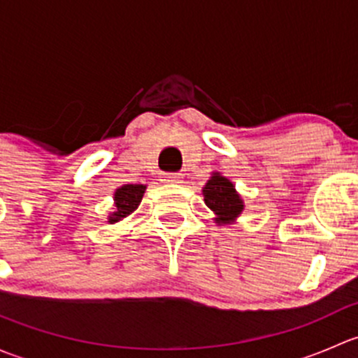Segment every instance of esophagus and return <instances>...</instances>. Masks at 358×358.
Masks as SVG:
<instances>
[{
	"instance_id": "obj_1",
	"label": "esophagus",
	"mask_w": 358,
	"mask_h": 358,
	"mask_svg": "<svg viewBox=\"0 0 358 358\" xmlns=\"http://www.w3.org/2000/svg\"><path fill=\"white\" fill-rule=\"evenodd\" d=\"M183 176L180 173H168V175L162 176V182L166 183H182Z\"/></svg>"
}]
</instances>
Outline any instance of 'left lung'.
<instances>
[{"mask_svg":"<svg viewBox=\"0 0 358 358\" xmlns=\"http://www.w3.org/2000/svg\"><path fill=\"white\" fill-rule=\"evenodd\" d=\"M204 202L215 215L216 225H232L244 211V201L236 190V185L222 173L215 171L202 187Z\"/></svg>","mask_w":358,"mask_h":358,"instance_id":"obj_1","label":"left lung"}]
</instances>
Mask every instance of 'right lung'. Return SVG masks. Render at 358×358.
Listing matches in <instances>:
<instances>
[{
  "label": "right lung",
  "mask_w": 358,
  "mask_h": 358,
  "mask_svg": "<svg viewBox=\"0 0 358 358\" xmlns=\"http://www.w3.org/2000/svg\"><path fill=\"white\" fill-rule=\"evenodd\" d=\"M145 189L147 185H122L115 189L114 211L109 213V216H107V223L114 225V223H119L124 218H128L138 208L140 202H142Z\"/></svg>",
  "instance_id": "add662e5"
}]
</instances>
